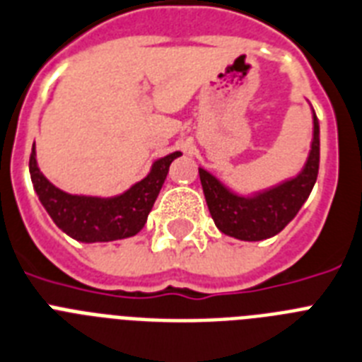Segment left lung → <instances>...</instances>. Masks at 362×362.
<instances>
[{"label": "left lung", "mask_w": 362, "mask_h": 362, "mask_svg": "<svg viewBox=\"0 0 362 362\" xmlns=\"http://www.w3.org/2000/svg\"><path fill=\"white\" fill-rule=\"evenodd\" d=\"M313 145L298 176L275 187L243 197L228 189L206 169L199 167L202 191L216 227L243 242H260L283 230L310 195L320 167V124L313 110Z\"/></svg>", "instance_id": "left-lung-1"}]
</instances>
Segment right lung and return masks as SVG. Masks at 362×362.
Listing matches in <instances>:
<instances>
[{
	"label": "right lung",
	"mask_w": 362,
	"mask_h": 362,
	"mask_svg": "<svg viewBox=\"0 0 362 362\" xmlns=\"http://www.w3.org/2000/svg\"><path fill=\"white\" fill-rule=\"evenodd\" d=\"M182 152L156 160L143 180L115 197L70 195L55 187L38 169L35 145L29 158V173L38 201L64 234L83 243L113 242L135 236L145 227L146 217L167 178L169 165Z\"/></svg>",
	"instance_id": "1"
}]
</instances>
